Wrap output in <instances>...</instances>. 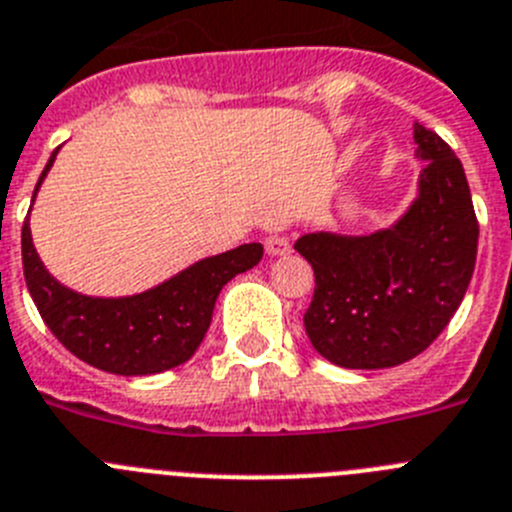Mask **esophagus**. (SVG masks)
<instances>
[{"instance_id": "obj_1", "label": "esophagus", "mask_w": 512, "mask_h": 512, "mask_svg": "<svg viewBox=\"0 0 512 512\" xmlns=\"http://www.w3.org/2000/svg\"><path fill=\"white\" fill-rule=\"evenodd\" d=\"M265 252L270 257H283V255H290V252H293V247H290V242L285 237H267Z\"/></svg>"}]
</instances>
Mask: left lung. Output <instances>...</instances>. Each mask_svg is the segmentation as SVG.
<instances>
[{
	"label": "left lung",
	"instance_id": "obj_1",
	"mask_svg": "<svg viewBox=\"0 0 512 512\" xmlns=\"http://www.w3.org/2000/svg\"><path fill=\"white\" fill-rule=\"evenodd\" d=\"M416 199L370 234L308 232L296 250L316 275L303 326L313 349L347 370H385L421 354L457 313L477 260V216L449 145L413 124Z\"/></svg>",
	"mask_w": 512,
	"mask_h": 512
}]
</instances>
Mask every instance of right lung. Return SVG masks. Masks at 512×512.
Here are the masks:
<instances>
[{
    "mask_svg": "<svg viewBox=\"0 0 512 512\" xmlns=\"http://www.w3.org/2000/svg\"><path fill=\"white\" fill-rule=\"evenodd\" d=\"M55 150L40 173L32 204L55 163ZM262 257L260 242L204 257L173 278L135 296H84L48 273L32 245L30 216L22 224L25 283L55 339L96 370L122 377L158 375L193 357L204 342L224 285Z\"/></svg>",
    "mask_w": 512,
    "mask_h": 512,
    "instance_id": "right-lung-1",
    "label": "right lung"
}]
</instances>
